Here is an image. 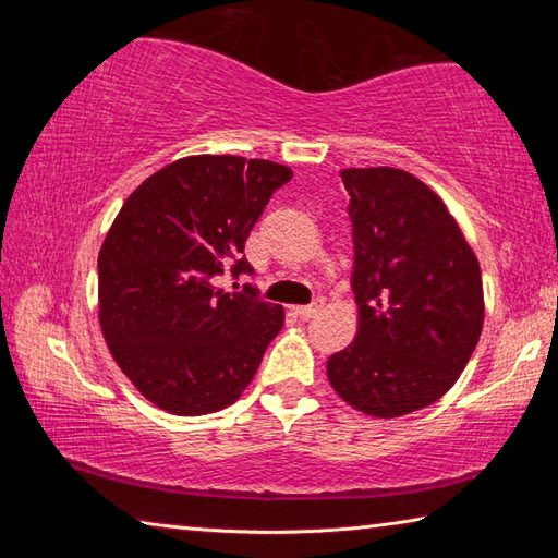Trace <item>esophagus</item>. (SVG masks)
Listing matches in <instances>:
<instances>
[{
    "mask_svg": "<svg viewBox=\"0 0 558 558\" xmlns=\"http://www.w3.org/2000/svg\"><path fill=\"white\" fill-rule=\"evenodd\" d=\"M319 302H315V305H300V307H292L295 310V315L300 317V319H313L317 313H319Z\"/></svg>",
    "mask_w": 558,
    "mask_h": 558,
    "instance_id": "obj_1",
    "label": "esophagus"
}]
</instances>
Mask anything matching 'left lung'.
I'll use <instances>...</instances> for the list:
<instances>
[{"label": "left lung", "mask_w": 558, "mask_h": 558, "mask_svg": "<svg viewBox=\"0 0 558 558\" xmlns=\"http://www.w3.org/2000/svg\"><path fill=\"white\" fill-rule=\"evenodd\" d=\"M352 219L356 337L327 379L356 411L399 418L436 403L475 352L485 319L477 256L448 206L396 167L342 169Z\"/></svg>", "instance_id": "8db88e82"}]
</instances>
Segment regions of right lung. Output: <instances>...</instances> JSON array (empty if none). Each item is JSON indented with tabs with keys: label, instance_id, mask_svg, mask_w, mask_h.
I'll return each instance as SVG.
<instances>
[{
	"label": "right lung",
	"instance_id": "right-lung-1",
	"mask_svg": "<svg viewBox=\"0 0 558 558\" xmlns=\"http://www.w3.org/2000/svg\"><path fill=\"white\" fill-rule=\"evenodd\" d=\"M290 177L268 159L194 155L122 204L98 256V317L122 374L159 409L214 413L256 376L286 313L219 280L251 276L245 239Z\"/></svg>",
	"mask_w": 558,
	"mask_h": 558
}]
</instances>
